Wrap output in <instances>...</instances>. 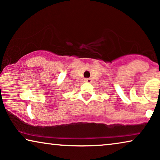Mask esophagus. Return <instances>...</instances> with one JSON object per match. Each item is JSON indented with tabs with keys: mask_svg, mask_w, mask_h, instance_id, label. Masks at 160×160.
<instances>
[{
	"mask_svg": "<svg viewBox=\"0 0 160 160\" xmlns=\"http://www.w3.org/2000/svg\"><path fill=\"white\" fill-rule=\"evenodd\" d=\"M84 82H87V83H91L92 82V79H91V78H85Z\"/></svg>",
	"mask_w": 160,
	"mask_h": 160,
	"instance_id": "34e87169",
	"label": "esophagus"
}]
</instances>
